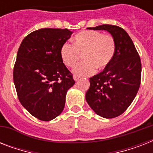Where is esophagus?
<instances>
[{"label":"esophagus","mask_w":153,"mask_h":153,"mask_svg":"<svg viewBox=\"0 0 153 153\" xmlns=\"http://www.w3.org/2000/svg\"><path fill=\"white\" fill-rule=\"evenodd\" d=\"M79 79H80V77L79 76H78V75H74V79L75 81H78Z\"/></svg>","instance_id":"obj_1"}]
</instances>
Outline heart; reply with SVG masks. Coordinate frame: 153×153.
Segmentation results:
<instances>
[{
	"label": "heart",
	"instance_id": "b5f03b06",
	"mask_svg": "<svg viewBox=\"0 0 153 153\" xmlns=\"http://www.w3.org/2000/svg\"><path fill=\"white\" fill-rule=\"evenodd\" d=\"M116 52V41L113 36L101 32L86 30L75 35L73 45L64 43L60 48V56L67 67H74L82 55L84 62L74 67L79 76H87L97 70L105 69L111 62Z\"/></svg>",
	"mask_w": 153,
	"mask_h": 153
}]
</instances>
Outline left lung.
<instances>
[{"instance_id": "left-lung-1", "label": "left lung", "mask_w": 153, "mask_h": 153, "mask_svg": "<svg viewBox=\"0 0 153 153\" xmlns=\"http://www.w3.org/2000/svg\"><path fill=\"white\" fill-rule=\"evenodd\" d=\"M92 30H105L116 41L111 62L99 74L90 78L86 100L99 116L114 118L121 115L135 98L140 85L141 62L128 33L117 25H102Z\"/></svg>"}]
</instances>
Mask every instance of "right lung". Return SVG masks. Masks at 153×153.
I'll return each mask as SVG.
<instances>
[{"label":"right lung","instance_id":"right-lung-1","mask_svg":"<svg viewBox=\"0 0 153 153\" xmlns=\"http://www.w3.org/2000/svg\"><path fill=\"white\" fill-rule=\"evenodd\" d=\"M72 32L42 28L28 34L18 49L13 82L18 99L35 117L51 121L64 109L67 90L75 81L60 56Z\"/></svg>","mask_w":153,"mask_h":153}]
</instances>
